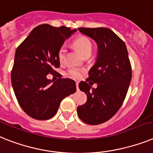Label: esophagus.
<instances>
[{
    "label": "esophagus",
    "instance_id": "1",
    "mask_svg": "<svg viewBox=\"0 0 153 153\" xmlns=\"http://www.w3.org/2000/svg\"><path fill=\"white\" fill-rule=\"evenodd\" d=\"M76 88H77V90H79V82H76Z\"/></svg>",
    "mask_w": 153,
    "mask_h": 153
}]
</instances>
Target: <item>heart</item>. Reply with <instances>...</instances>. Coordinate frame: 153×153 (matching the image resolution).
Returning <instances> with one entry per match:
<instances>
[{
  "mask_svg": "<svg viewBox=\"0 0 153 153\" xmlns=\"http://www.w3.org/2000/svg\"><path fill=\"white\" fill-rule=\"evenodd\" d=\"M74 47L79 50V52L85 57H89L92 53V45L91 41L85 36H80L74 41ZM65 54H66V47L65 46H61L57 51V58L61 64H63L65 61ZM84 71L79 68H71L68 70L67 74L68 76L74 79H81L83 75Z\"/></svg>",
  "mask_w": 153,
  "mask_h": 153,
  "instance_id": "1",
  "label": "heart"
}]
</instances>
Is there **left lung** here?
Returning a JSON list of instances; mask_svg holds the SVG:
<instances>
[{"label":"left lung","instance_id":"obj_1","mask_svg":"<svg viewBox=\"0 0 153 153\" xmlns=\"http://www.w3.org/2000/svg\"><path fill=\"white\" fill-rule=\"evenodd\" d=\"M78 29L97 43L98 57L88 79L79 85L87 95V101L78 106L77 112L83 122L100 124L110 120L123 104L131 80V65L126 45L110 29ZM88 81L97 83V88L91 90Z\"/></svg>","mask_w":153,"mask_h":153}]
</instances>
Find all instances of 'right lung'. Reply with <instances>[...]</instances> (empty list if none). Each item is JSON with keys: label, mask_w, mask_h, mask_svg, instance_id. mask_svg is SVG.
Here are the masks:
<instances>
[{"label": "right lung", "mask_w": 153, "mask_h": 153, "mask_svg": "<svg viewBox=\"0 0 153 153\" xmlns=\"http://www.w3.org/2000/svg\"><path fill=\"white\" fill-rule=\"evenodd\" d=\"M74 31L39 25L16 49L11 84L19 105L31 117L41 120L53 117L63 99L76 91L73 80L61 77L52 83L47 79L60 67L57 51Z\"/></svg>", "instance_id": "right-lung-1"}]
</instances>
